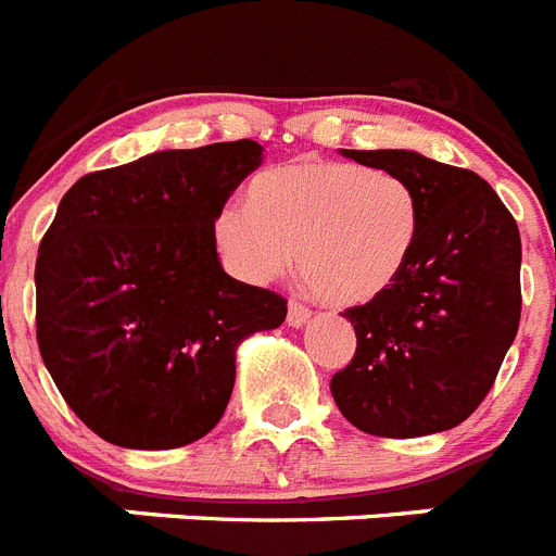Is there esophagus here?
I'll return each mask as SVG.
<instances>
[{
  "label": "esophagus",
  "instance_id": "1",
  "mask_svg": "<svg viewBox=\"0 0 556 556\" xmlns=\"http://www.w3.org/2000/svg\"><path fill=\"white\" fill-rule=\"evenodd\" d=\"M309 321V309L299 302L288 304V327H304Z\"/></svg>",
  "mask_w": 556,
  "mask_h": 556
}]
</instances>
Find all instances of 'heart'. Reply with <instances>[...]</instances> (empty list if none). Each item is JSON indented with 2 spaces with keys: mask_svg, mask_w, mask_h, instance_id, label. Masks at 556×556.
<instances>
[{
  "mask_svg": "<svg viewBox=\"0 0 556 556\" xmlns=\"http://www.w3.org/2000/svg\"><path fill=\"white\" fill-rule=\"evenodd\" d=\"M224 268L266 285L296 263L304 282L338 307L393 288L421 238V202L393 172L302 160L249 185V202L227 199L210 222ZM298 249H292V243Z\"/></svg>",
  "mask_w": 556,
  "mask_h": 556,
  "instance_id": "obj_1",
  "label": "heart"
}]
</instances>
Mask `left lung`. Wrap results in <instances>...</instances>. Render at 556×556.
<instances>
[{
	"label": "left lung",
	"instance_id": "1",
	"mask_svg": "<svg viewBox=\"0 0 556 556\" xmlns=\"http://www.w3.org/2000/svg\"><path fill=\"white\" fill-rule=\"evenodd\" d=\"M340 152L413 185L421 238L393 288L343 313L357 352L329 382L334 404L379 438L457 427L493 388L521 321L518 224L468 168L404 149Z\"/></svg>",
	"mask_w": 556,
	"mask_h": 556
}]
</instances>
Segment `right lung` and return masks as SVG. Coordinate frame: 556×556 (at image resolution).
Returning <instances> with one entry per match:
<instances>
[{
    "mask_svg": "<svg viewBox=\"0 0 556 556\" xmlns=\"http://www.w3.org/2000/svg\"><path fill=\"white\" fill-rule=\"evenodd\" d=\"M254 141L154 152L79 177L35 263L43 365L85 427L124 448H177L222 421L235 349L288 315L218 263L210 222L260 166Z\"/></svg>",
    "mask_w": 556,
    "mask_h": 556,
    "instance_id": "right-lung-1",
    "label": "right lung"
}]
</instances>
